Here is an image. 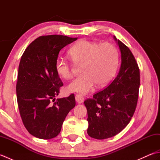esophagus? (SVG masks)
Returning a JSON list of instances; mask_svg holds the SVG:
<instances>
[{
  "instance_id": "1",
  "label": "esophagus",
  "mask_w": 160,
  "mask_h": 160,
  "mask_svg": "<svg viewBox=\"0 0 160 160\" xmlns=\"http://www.w3.org/2000/svg\"><path fill=\"white\" fill-rule=\"evenodd\" d=\"M75 98H76V100L78 104H81L84 102V98L82 96H80V95L76 94V96H75Z\"/></svg>"
}]
</instances>
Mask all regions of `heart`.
Masks as SVG:
<instances>
[{"label":"heart","mask_w":160,"mask_h":160,"mask_svg":"<svg viewBox=\"0 0 160 160\" xmlns=\"http://www.w3.org/2000/svg\"><path fill=\"white\" fill-rule=\"evenodd\" d=\"M69 54L75 64L82 65V73L68 85L70 92L87 94L96 83L98 86L105 85L113 79L119 67L118 50L112 43L80 40L71 47ZM56 69L64 79L72 76L73 67L64 58H58Z\"/></svg>","instance_id":"obj_1"}]
</instances>
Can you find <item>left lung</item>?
I'll return each mask as SVG.
<instances>
[{"instance_id":"left-lung-1","label":"left lung","mask_w":160,"mask_h":160,"mask_svg":"<svg viewBox=\"0 0 160 160\" xmlns=\"http://www.w3.org/2000/svg\"><path fill=\"white\" fill-rule=\"evenodd\" d=\"M117 41L121 52V66L118 76L106 89L84 101L91 138L104 140L115 136L130 122L136 108L140 69L131 50L120 40Z\"/></svg>"}]
</instances>
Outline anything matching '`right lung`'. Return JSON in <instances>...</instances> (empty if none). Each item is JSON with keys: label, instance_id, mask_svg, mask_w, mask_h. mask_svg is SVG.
<instances>
[{"label": "right lung", "instance_id": "right-lung-1", "mask_svg": "<svg viewBox=\"0 0 160 160\" xmlns=\"http://www.w3.org/2000/svg\"><path fill=\"white\" fill-rule=\"evenodd\" d=\"M77 38L62 35L40 36L27 47L20 59L17 102L24 126L36 138L49 140L56 137L76 105L73 94L56 101L55 97L63 86L56 69L59 52Z\"/></svg>", "mask_w": 160, "mask_h": 160}]
</instances>
